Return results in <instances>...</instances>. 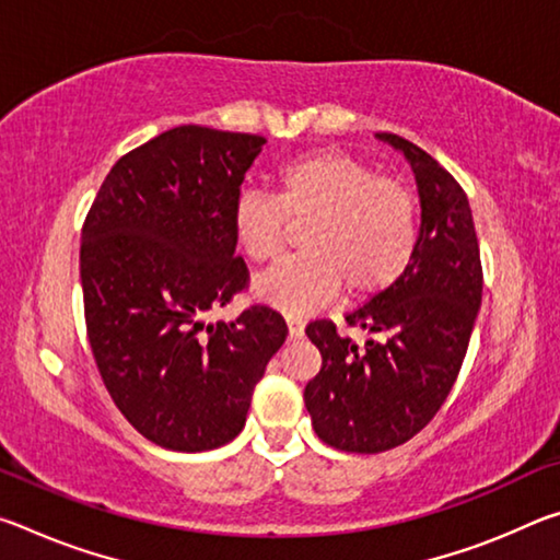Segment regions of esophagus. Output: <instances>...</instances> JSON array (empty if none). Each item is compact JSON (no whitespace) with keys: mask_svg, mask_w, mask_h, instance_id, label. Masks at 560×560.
Here are the masks:
<instances>
[{"mask_svg":"<svg viewBox=\"0 0 560 560\" xmlns=\"http://www.w3.org/2000/svg\"><path fill=\"white\" fill-rule=\"evenodd\" d=\"M287 326H289V338H301L303 328H306V320L296 314H287Z\"/></svg>","mask_w":560,"mask_h":560,"instance_id":"34e87169","label":"esophagus"}]
</instances>
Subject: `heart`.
Here are the masks:
<instances>
[{"mask_svg": "<svg viewBox=\"0 0 560 560\" xmlns=\"http://www.w3.org/2000/svg\"><path fill=\"white\" fill-rule=\"evenodd\" d=\"M306 222V249L254 281V293L289 314L320 308L343 287L363 299L402 277L417 249V202L395 179L340 150H314L287 160L277 197L244 189L232 226L252 261H273L287 246L291 222Z\"/></svg>", "mask_w": 560, "mask_h": 560, "instance_id": "heart-1", "label": "heart"}]
</instances>
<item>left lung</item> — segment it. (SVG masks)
Here are the masks:
<instances>
[{
    "label": "left lung",
    "instance_id": "left-lung-1",
    "mask_svg": "<svg viewBox=\"0 0 560 560\" xmlns=\"http://www.w3.org/2000/svg\"><path fill=\"white\" fill-rule=\"evenodd\" d=\"M410 163L422 224L410 267L346 314L358 346L334 320H311L320 371L303 390L314 430L330 447L375 454L415 438L457 381L481 306V259L464 189L438 160L395 132H375Z\"/></svg>",
    "mask_w": 560,
    "mask_h": 560
}]
</instances>
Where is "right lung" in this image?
<instances>
[{"instance_id": "obj_1", "label": "right lung", "mask_w": 560, "mask_h": 560, "mask_svg": "<svg viewBox=\"0 0 560 560\" xmlns=\"http://www.w3.org/2000/svg\"><path fill=\"white\" fill-rule=\"evenodd\" d=\"M267 138L177 126L122 155L81 232L89 343L122 417L175 452L242 432L289 328L269 306L207 324L246 287L234 200Z\"/></svg>"}]
</instances>
